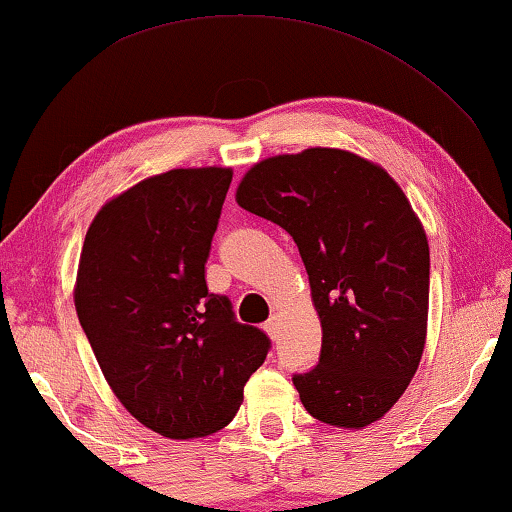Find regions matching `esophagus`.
Listing matches in <instances>:
<instances>
[{
    "mask_svg": "<svg viewBox=\"0 0 512 512\" xmlns=\"http://www.w3.org/2000/svg\"><path fill=\"white\" fill-rule=\"evenodd\" d=\"M278 329H280V320L276 318V315H273V318H271L269 322H264V331H266V334H269L271 338L278 336Z\"/></svg>",
    "mask_w": 512,
    "mask_h": 512,
    "instance_id": "obj_1",
    "label": "esophagus"
}]
</instances>
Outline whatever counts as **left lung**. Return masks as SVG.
<instances>
[{
    "label": "left lung",
    "instance_id": "1",
    "mask_svg": "<svg viewBox=\"0 0 512 512\" xmlns=\"http://www.w3.org/2000/svg\"><path fill=\"white\" fill-rule=\"evenodd\" d=\"M241 208L297 243L322 325L320 362L294 373L315 420L376 422L406 392L422 359L429 243L383 167L338 148L257 162L236 190Z\"/></svg>",
    "mask_w": 512,
    "mask_h": 512
}]
</instances>
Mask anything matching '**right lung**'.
<instances>
[{
  "label": "right lung",
  "mask_w": 512,
  "mask_h": 512,
  "mask_svg": "<svg viewBox=\"0 0 512 512\" xmlns=\"http://www.w3.org/2000/svg\"><path fill=\"white\" fill-rule=\"evenodd\" d=\"M232 169H171L95 215L74 304L99 369L143 427L199 438L227 427L271 348L208 292L206 259Z\"/></svg>",
  "instance_id": "add662e5"
}]
</instances>
